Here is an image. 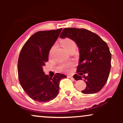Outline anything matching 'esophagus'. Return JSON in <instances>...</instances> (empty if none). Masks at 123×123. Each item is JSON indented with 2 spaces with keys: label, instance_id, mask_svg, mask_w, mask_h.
<instances>
[{
  "label": "esophagus",
  "instance_id": "34e87169",
  "mask_svg": "<svg viewBox=\"0 0 123 123\" xmlns=\"http://www.w3.org/2000/svg\"><path fill=\"white\" fill-rule=\"evenodd\" d=\"M68 78H70V79H71V80H74L73 77H72V75H68Z\"/></svg>",
  "mask_w": 123,
  "mask_h": 123
}]
</instances>
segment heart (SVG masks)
Masks as SVG:
<instances>
[{"label":"heart","mask_w":123,"mask_h":123,"mask_svg":"<svg viewBox=\"0 0 123 123\" xmlns=\"http://www.w3.org/2000/svg\"><path fill=\"white\" fill-rule=\"evenodd\" d=\"M60 44L67 51L70 53L71 51H75V48H76V43H75V41L73 40L71 38H65L64 39L60 41ZM54 50V48H52L50 49L49 51V55L51 56L52 53H53ZM73 64L72 63H69L68 64H64L62 65L60 67V69H62V70H67V69L69 67H72Z\"/></svg>","instance_id":"obj_1"}]
</instances>
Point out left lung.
Segmentation results:
<instances>
[{
	"instance_id": "left-lung-1",
	"label": "left lung",
	"mask_w": 123,
	"mask_h": 123,
	"mask_svg": "<svg viewBox=\"0 0 123 123\" xmlns=\"http://www.w3.org/2000/svg\"><path fill=\"white\" fill-rule=\"evenodd\" d=\"M60 37L71 38L78 47L77 73H81L74 75L73 78L76 80L85 78L87 87L82 93L92 94L100 91L106 83L111 69V55L107 43L97 34L84 28H65ZM86 73L88 75L85 76L84 74Z\"/></svg>"
}]
</instances>
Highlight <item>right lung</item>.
<instances>
[{
  "label": "right lung",
  "mask_w": 123,
  "mask_h": 123,
  "mask_svg": "<svg viewBox=\"0 0 123 123\" xmlns=\"http://www.w3.org/2000/svg\"><path fill=\"white\" fill-rule=\"evenodd\" d=\"M62 28L37 32L30 37L20 52L18 61L19 83L28 96L40 102L53 100L59 93L60 80L66 75L56 73L49 77L43 67L48 61L51 47L58 39Z\"/></svg>",
  "instance_id": "obj_1"
}]
</instances>
